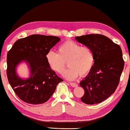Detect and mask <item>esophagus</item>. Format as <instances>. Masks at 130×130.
Here are the masks:
<instances>
[{
	"label": "esophagus",
	"instance_id": "34e87169",
	"mask_svg": "<svg viewBox=\"0 0 130 130\" xmlns=\"http://www.w3.org/2000/svg\"><path fill=\"white\" fill-rule=\"evenodd\" d=\"M70 85L73 87H76V86H77V84L75 83H70Z\"/></svg>",
	"mask_w": 130,
	"mask_h": 130
}]
</instances>
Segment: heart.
<instances>
[{
    "label": "heart",
    "mask_w": 130,
    "mask_h": 130,
    "mask_svg": "<svg viewBox=\"0 0 130 130\" xmlns=\"http://www.w3.org/2000/svg\"><path fill=\"white\" fill-rule=\"evenodd\" d=\"M46 60L49 68L59 74L64 71L67 62L69 68L64 72V76L73 80L79 75L86 76L91 71L94 56L89 47L82 46L76 42L68 40L60 45L57 53L52 50L47 53Z\"/></svg>",
    "instance_id": "obj_1"
}]
</instances>
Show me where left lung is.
Masks as SVG:
<instances>
[{"label": "left lung", "mask_w": 130, "mask_h": 130, "mask_svg": "<svg viewBox=\"0 0 130 130\" xmlns=\"http://www.w3.org/2000/svg\"><path fill=\"white\" fill-rule=\"evenodd\" d=\"M77 42L89 47L94 63L87 76L80 83L84 90L81 97L87 104H99L114 93L124 66L121 48L107 36L90 34L76 37Z\"/></svg>", "instance_id": "1"}]
</instances>
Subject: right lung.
Returning a JSON list of instances; mask_svg holds the SVG:
<instances>
[{
    "label": "right lung",
    "mask_w": 130,
    "mask_h": 130,
    "mask_svg": "<svg viewBox=\"0 0 130 130\" xmlns=\"http://www.w3.org/2000/svg\"><path fill=\"white\" fill-rule=\"evenodd\" d=\"M60 38L53 36L33 35L15 42L7 55V77L18 97L24 102L40 104L46 102L63 80L49 68L46 55ZM26 61L31 70V77L23 80L15 74L16 66Z\"/></svg>",
    "instance_id": "add662e5"
}]
</instances>
